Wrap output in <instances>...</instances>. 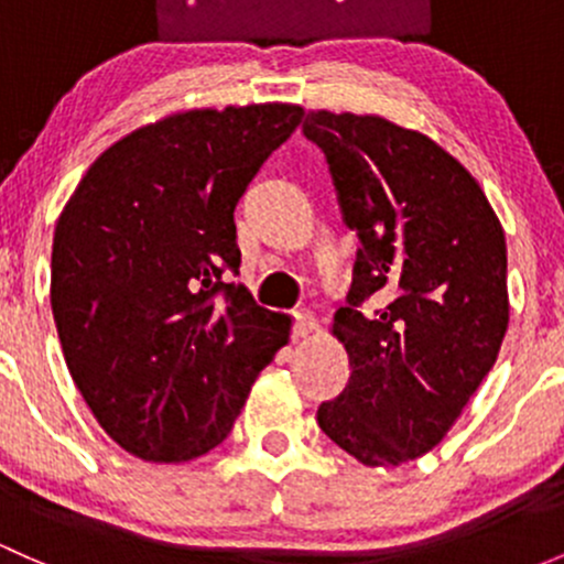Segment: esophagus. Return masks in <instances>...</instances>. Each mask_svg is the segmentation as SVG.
<instances>
[{"label": "esophagus", "instance_id": "1", "mask_svg": "<svg viewBox=\"0 0 564 564\" xmlns=\"http://www.w3.org/2000/svg\"><path fill=\"white\" fill-rule=\"evenodd\" d=\"M314 330H317V317H314L312 312H299V314H295L293 338H308Z\"/></svg>", "mask_w": 564, "mask_h": 564}]
</instances>
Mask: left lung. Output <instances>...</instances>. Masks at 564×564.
Masks as SVG:
<instances>
[{
	"instance_id": "obj_1",
	"label": "left lung",
	"mask_w": 564,
	"mask_h": 564,
	"mask_svg": "<svg viewBox=\"0 0 564 564\" xmlns=\"http://www.w3.org/2000/svg\"><path fill=\"white\" fill-rule=\"evenodd\" d=\"M304 137L325 153L360 239L347 306L333 317L352 377L317 422L362 465H401L441 444L498 360L506 234L474 174L420 131L312 110ZM371 294L386 306L362 315Z\"/></svg>"
}]
</instances>
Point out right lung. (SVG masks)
<instances>
[{"label":"right lung","instance_id":"add662e5","mask_svg":"<svg viewBox=\"0 0 564 564\" xmlns=\"http://www.w3.org/2000/svg\"><path fill=\"white\" fill-rule=\"evenodd\" d=\"M301 118L276 101L169 115L107 148L58 217L51 306L66 368L139 459L220 446L288 344V314L223 274L241 263L236 204Z\"/></svg>","mask_w":564,"mask_h":564}]
</instances>
